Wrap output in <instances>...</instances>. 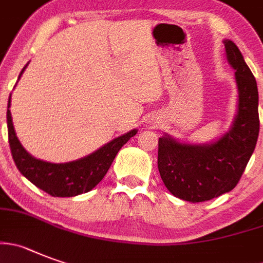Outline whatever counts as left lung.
<instances>
[{
  "instance_id": "8db88e82",
  "label": "left lung",
  "mask_w": 263,
  "mask_h": 263,
  "mask_svg": "<svg viewBox=\"0 0 263 263\" xmlns=\"http://www.w3.org/2000/svg\"><path fill=\"white\" fill-rule=\"evenodd\" d=\"M223 43L237 86V109L230 129L204 143L180 141L167 133L159 138L158 168L161 180L173 196L193 203L231 192L241 177L258 139L256 78L235 43L230 39Z\"/></svg>"
}]
</instances>
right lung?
<instances>
[{"label": "right lung", "mask_w": 263, "mask_h": 263, "mask_svg": "<svg viewBox=\"0 0 263 263\" xmlns=\"http://www.w3.org/2000/svg\"><path fill=\"white\" fill-rule=\"evenodd\" d=\"M27 65L22 69L18 81L26 70ZM10 105L11 93L7 102L6 121L9 144H10L14 163L26 179L30 180L39 189L44 190L53 197H76L92 190L108 172L120 148L138 132L137 129L130 130L127 133L103 144L102 147L93 153L77 160L66 161V163H50L35 158L22 146L14 129Z\"/></svg>", "instance_id": "obj_1"}]
</instances>
